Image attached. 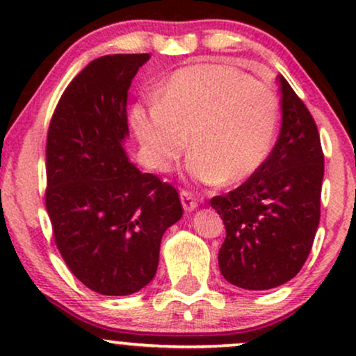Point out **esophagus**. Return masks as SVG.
Listing matches in <instances>:
<instances>
[{
  "instance_id": "1",
  "label": "esophagus",
  "mask_w": 356,
  "mask_h": 356,
  "mask_svg": "<svg viewBox=\"0 0 356 356\" xmlns=\"http://www.w3.org/2000/svg\"><path fill=\"white\" fill-rule=\"evenodd\" d=\"M181 202H182V207L186 211H194L197 209V199L194 197V194H191V192L187 191H182L181 192Z\"/></svg>"
}]
</instances>
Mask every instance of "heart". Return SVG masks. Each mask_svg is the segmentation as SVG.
Listing matches in <instances>:
<instances>
[{
    "label": "heart",
    "instance_id": "heart-1",
    "mask_svg": "<svg viewBox=\"0 0 356 356\" xmlns=\"http://www.w3.org/2000/svg\"><path fill=\"white\" fill-rule=\"evenodd\" d=\"M132 127L150 169L169 172L187 149V172L206 184H239L266 162L280 104L271 85L227 65L181 68L159 104L132 108Z\"/></svg>",
    "mask_w": 356,
    "mask_h": 356
}]
</instances>
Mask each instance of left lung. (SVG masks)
Listing matches in <instances>:
<instances>
[{
  "label": "left lung",
  "instance_id": "left-lung-1",
  "mask_svg": "<svg viewBox=\"0 0 356 356\" xmlns=\"http://www.w3.org/2000/svg\"><path fill=\"white\" fill-rule=\"evenodd\" d=\"M281 130L271 154L238 189L211 199L226 226L219 269L243 289H271L293 280L312 251L320 224L325 174L312 113L283 75Z\"/></svg>",
  "mask_w": 356,
  "mask_h": 356
}]
</instances>
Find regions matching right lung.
<instances>
[{
  "mask_svg": "<svg viewBox=\"0 0 356 356\" xmlns=\"http://www.w3.org/2000/svg\"><path fill=\"white\" fill-rule=\"evenodd\" d=\"M150 58L90 61L63 92L47 138V211L70 271L105 296L154 280L164 232L182 218L177 191L129 161L127 93Z\"/></svg>",
  "mask_w": 356,
  "mask_h": 356,
  "instance_id": "right-lung-1",
  "label": "right lung"
}]
</instances>
